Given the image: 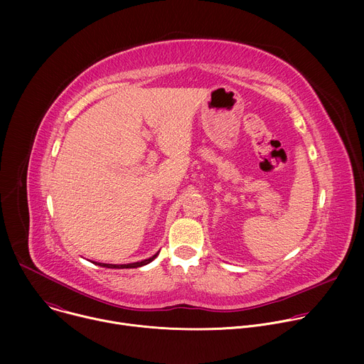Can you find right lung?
<instances>
[{
    "mask_svg": "<svg viewBox=\"0 0 364 364\" xmlns=\"http://www.w3.org/2000/svg\"><path fill=\"white\" fill-rule=\"evenodd\" d=\"M159 253H155L154 256L145 259V261H141V262H135V264H128V265H112V264H96L99 267H103V268H112V269H125V268H139V267H144L146 264H149L151 261H154L155 257H157Z\"/></svg>",
    "mask_w": 364,
    "mask_h": 364,
    "instance_id": "add662e5",
    "label": "right lung"
}]
</instances>
